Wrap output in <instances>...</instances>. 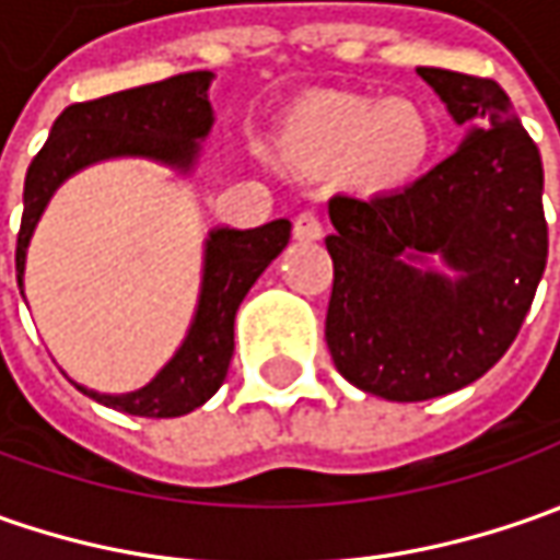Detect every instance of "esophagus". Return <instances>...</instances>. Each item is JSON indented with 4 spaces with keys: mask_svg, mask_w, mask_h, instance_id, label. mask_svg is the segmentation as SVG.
Here are the masks:
<instances>
[{
    "mask_svg": "<svg viewBox=\"0 0 560 560\" xmlns=\"http://www.w3.org/2000/svg\"><path fill=\"white\" fill-rule=\"evenodd\" d=\"M292 236H295L299 243H314V240H320V236H324L320 218H317L314 211H299V218H295V224H292Z\"/></svg>",
    "mask_w": 560,
    "mask_h": 560,
    "instance_id": "esophagus-1",
    "label": "esophagus"
}]
</instances>
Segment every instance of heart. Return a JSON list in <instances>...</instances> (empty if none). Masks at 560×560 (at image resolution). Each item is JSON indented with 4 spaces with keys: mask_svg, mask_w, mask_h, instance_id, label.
<instances>
[{
    "mask_svg": "<svg viewBox=\"0 0 560 560\" xmlns=\"http://www.w3.org/2000/svg\"><path fill=\"white\" fill-rule=\"evenodd\" d=\"M433 145L430 120L408 98H305L280 133V149L299 167L342 162L349 180L364 189H393L418 174Z\"/></svg>",
    "mask_w": 560,
    "mask_h": 560,
    "instance_id": "heart-1",
    "label": "heart"
}]
</instances>
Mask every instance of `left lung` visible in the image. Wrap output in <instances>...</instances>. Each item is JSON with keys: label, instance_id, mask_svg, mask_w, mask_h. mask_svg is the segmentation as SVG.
Instances as JSON below:
<instances>
[{"label": "left lung", "instance_id": "left-lung-1", "mask_svg": "<svg viewBox=\"0 0 560 560\" xmlns=\"http://www.w3.org/2000/svg\"><path fill=\"white\" fill-rule=\"evenodd\" d=\"M418 74L467 127L462 145L405 189L334 196L327 236L336 371L389 401L480 380L514 342L549 258L542 159L505 90L442 68Z\"/></svg>", "mask_w": 560, "mask_h": 560}]
</instances>
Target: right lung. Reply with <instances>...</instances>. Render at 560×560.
Here are the masks:
<instances>
[{
	"label": "right lung",
	"instance_id": "obj_1",
	"mask_svg": "<svg viewBox=\"0 0 560 560\" xmlns=\"http://www.w3.org/2000/svg\"><path fill=\"white\" fill-rule=\"evenodd\" d=\"M211 71L167 77L137 90L68 105L52 124V133L27 167L24 180V218L18 233V287L24 295V268L33 230L39 224L55 189L77 171L112 159H149L180 177L196 171L202 142L211 133L214 112L208 102ZM292 224L287 218L255 226L208 230L202 255L199 302L189 320L180 349L159 374L133 393H96L74 383L83 396L98 405L137 418H180L196 411L224 383L233 358V320L270 261L290 243Z\"/></svg>",
	"mask_w": 560,
	"mask_h": 560
}]
</instances>
